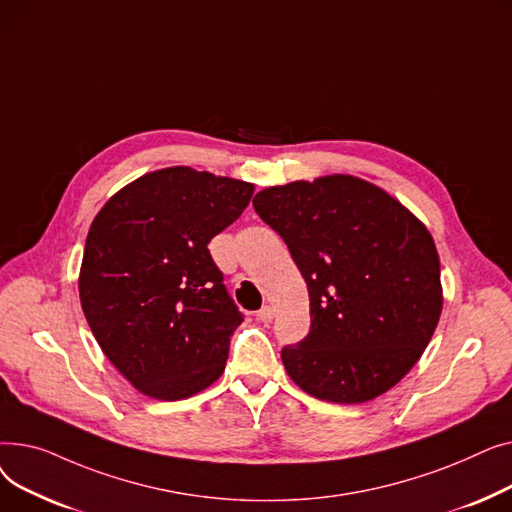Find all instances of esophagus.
<instances>
[{"mask_svg":"<svg viewBox=\"0 0 512 512\" xmlns=\"http://www.w3.org/2000/svg\"><path fill=\"white\" fill-rule=\"evenodd\" d=\"M257 319L263 321V324H267V321L274 319V309L270 305H263L259 311H257Z\"/></svg>","mask_w":512,"mask_h":512,"instance_id":"34e87169","label":"esophagus"}]
</instances>
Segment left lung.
Segmentation results:
<instances>
[{
    "instance_id": "left-lung-1",
    "label": "left lung",
    "mask_w": 512,
    "mask_h": 512,
    "mask_svg": "<svg viewBox=\"0 0 512 512\" xmlns=\"http://www.w3.org/2000/svg\"><path fill=\"white\" fill-rule=\"evenodd\" d=\"M253 207L309 288V334L282 348L290 378L338 405L398 384L442 311L432 234L382 188L344 174L265 188Z\"/></svg>"
}]
</instances>
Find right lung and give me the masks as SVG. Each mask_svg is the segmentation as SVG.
Segmentation results:
<instances>
[{"label": "right lung", "instance_id": "obj_1", "mask_svg": "<svg viewBox=\"0 0 512 512\" xmlns=\"http://www.w3.org/2000/svg\"><path fill=\"white\" fill-rule=\"evenodd\" d=\"M251 197L249 182L168 168L124 186L93 220L80 305L105 357L143 394L180 400L222 375L245 317L207 245Z\"/></svg>", "mask_w": 512, "mask_h": 512}]
</instances>
